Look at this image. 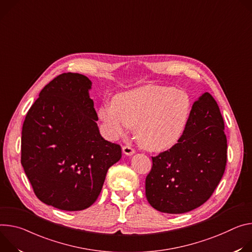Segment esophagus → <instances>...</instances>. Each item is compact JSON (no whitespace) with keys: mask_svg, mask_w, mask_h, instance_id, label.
I'll list each match as a JSON object with an SVG mask.
<instances>
[{"mask_svg":"<svg viewBox=\"0 0 252 252\" xmlns=\"http://www.w3.org/2000/svg\"><path fill=\"white\" fill-rule=\"evenodd\" d=\"M122 150H123V153H124L125 155H128V156H131V155H133V154L135 153V149L132 148L130 145H125V146H123Z\"/></svg>","mask_w":252,"mask_h":252,"instance_id":"1","label":"esophagus"}]
</instances>
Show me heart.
I'll return each mask as SVG.
<instances>
[{
	"label": "heart",
	"mask_w": 252,
	"mask_h": 252,
	"mask_svg": "<svg viewBox=\"0 0 252 252\" xmlns=\"http://www.w3.org/2000/svg\"><path fill=\"white\" fill-rule=\"evenodd\" d=\"M192 105L190 94L184 90L149 85L117 94L113 102L100 106L98 116L111 139H118L135 127L139 145L160 152L181 140Z\"/></svg>",
	"instance_id": "b5f03b06"
}]
</instances>
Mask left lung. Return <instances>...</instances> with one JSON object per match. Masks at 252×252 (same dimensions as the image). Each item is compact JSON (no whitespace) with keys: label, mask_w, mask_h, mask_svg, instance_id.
Returning <instances> with one entry per match:
<instances>
[{"label":"left lung","mask_w":252,"mask_h":252,"mask_svg":"<svg viewBox=\"0 0 252 252\" xmlns=\"http://www.w3.org/2000/svg\"><path fill=\"white\" fill-rule=\"evenodd\" d=\"M224 121L214 98L202 94L192 106L181 140L152 157L145 180L146 198L156 210L180 214L205 203L225 171Z\"/></svg>","instance_id":"obj_1"}]
</instances>
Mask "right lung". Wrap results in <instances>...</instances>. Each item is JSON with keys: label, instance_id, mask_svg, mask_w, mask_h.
Wrapping results in <instances>:
<instances>
[{"label": "right lung", "instance_id": "add662e5", "mask_svg": "<svg viewBox=\"0 0 252 252\" xmlns=\"http://www.w3.org/2000/svg\"><path fill=\"white\" fill-rule=\"evenodd\" d=\"M92 82L64 73L43 88L26 115L21 163L36 196L66 211L90 207L98 198L121 147L101 136L89 96Z\"/></svg>", "mask_w": 252, "mask_h": 252}]
</instances>
